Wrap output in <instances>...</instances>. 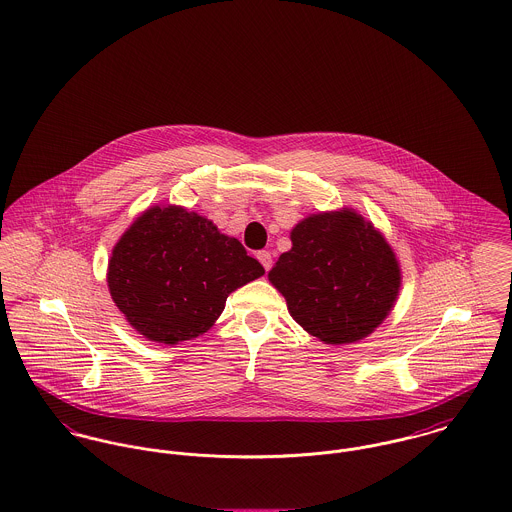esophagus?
Instances as JSON below:
<instances>
[{
	"mask_svg": "<svg viewBox=\"0 0 512 512\" xmlns=\"http://www.w3.org/2000/svg\"><path fill=\"white\" fill-rule=\"evenodd\" d=\"M256 258L260 260V264L264 266V270H266V272L272 268V254H270L268 250H262V252H258V256H256Z\"/></svg>",
	"mask_w": 512,
	"mask_h": 512,
	"instance_id": "34e87169",
	"label": "esophagus"
}]
</instances>
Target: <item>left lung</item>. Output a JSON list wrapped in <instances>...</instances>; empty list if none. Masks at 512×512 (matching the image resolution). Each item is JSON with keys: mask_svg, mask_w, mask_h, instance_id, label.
<instances>
[{"mask_svg": "<svg viewBox=\"0 0 512 512\" xmlns=\"http://www.w3.org/2000/svg\"><path fill=\"white\" fill-rule=\"evenodd\" d=\"M268 278L297 325L325 344H352L391 313L401 266L372 221L342 207L299 221Z\"/></svg>", "mask_w": 512, "mask_h": 512, "instance_id": "8db88e82", "label": "left lung"}]
</instances>
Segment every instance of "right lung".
I'll return each mask as SVG.
<instances>
[{
	"label": "right lung",
	"mask_w": 512,
	"mask_h": 512,
	"mask_svg": "<svg viewBox=\"0 0 512 512\" xmlns=\"http://www.w3.org/2000/svg\"><path fill=\"white\" fill-rule=\"evenodd\" d=\"M260 276L262 264L236 238L180 205L140 213L107 266L111 299L129 325L168 346L207 332L227 297Z\"/></svg>",
	"instance_id": "1"
}]
</instances>
